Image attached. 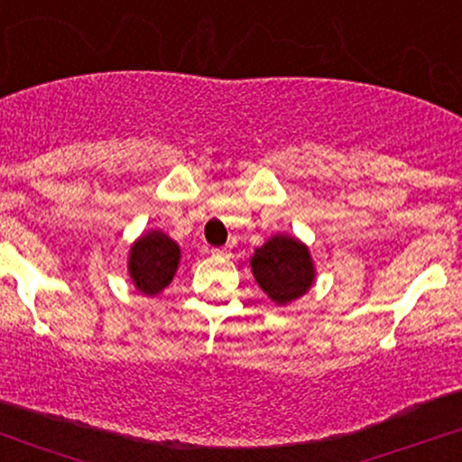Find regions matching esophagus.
<instances>
[{
  "mask_svg": "<svg viewBox=\"0 0 462 462\" xmlns=\"http://www.w3.org/2000/svg\"><path fill=\"white\" fill-rule=\"evenodd\" d=\"M210 252H213V256H227V252H230V249H227V247H213Z\"/></svg>",
  "mask_w": 462,
  "mask_h": 462,
  "instance_id": "34e87169",
  "label": "esophagus"
}]
</instances>
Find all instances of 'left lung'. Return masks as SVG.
I'll return each instance as SVG.
<instances>
[{"instance_id": "left-lung-1", "label": "left lung", "mask_w": 462, "mask_h": 462, "mask_svg": "<svg viewBox=\"0 0 462 462\" xmlns=\"http://www.w3.org/2000/svg\"><path fill=\"white\" fill-rule=\"evenodd\" d=\"M252 272L256 282L275 304H289L312 284L309 249L289 236H273L254 252Z\"/></svg>"}]
</instances>
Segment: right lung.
Returning <instances> with one entry per match:
<instances>
[{
  "label": "right lung",
  "mask_w": 462,
  "mask_h": 462,
  "mask_svg": "<svg viewBox=\"0 0 462 462\" xmlns=\"http://www.w3.org/2000/svg\"><path fill=\"white\" fill-rule=\"evenodd\" d=\"M180 247L162 232H150L132 245L130 275L136 289L145 295H156L171 282L178 269Z\"/></svg>",
  "instance_id": "obj_1"
}]
</instances>
